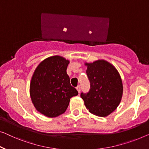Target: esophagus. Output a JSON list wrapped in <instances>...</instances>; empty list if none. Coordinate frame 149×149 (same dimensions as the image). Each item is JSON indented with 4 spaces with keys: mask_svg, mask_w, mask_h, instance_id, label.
Masks as SVG:
<instances>
[{
    "mask_svg": "<svg viewBox=\"0 0 149 149\" xmlns=\"http://www.w3.org/2000/svg\"><path fill=\"white\" fill-rule=\"evenodd\" d=\"M76 89H77V92H78V93L79 94V93H80V91H81V88H80V86H77V87L76 88Z\"/></svg>",
    "mask_w": 149,
    "mask_h": 149,
    "instance_id": "obj_1",
    "label": "esophagus"
}]
</instances>
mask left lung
<instances>
[{
    "mask_svg": "<svg viewBox=\"0 0 149 149\" xmlns=\"http://www.w3.org/2000/svg\"><path fill=\"white\" fill-rule=\"evenodd\" d=\"M90 81L88 94H81L89 112L97 116L106 117L116 109L123 94L120 75L110 62L98 59L92 63L85 62Z\"/></svg>",
    "mask_w": 149,
    "mask_h": 149,
    "instance_id": "8db88e82",
    "label": "left lung"
}]
</instances>
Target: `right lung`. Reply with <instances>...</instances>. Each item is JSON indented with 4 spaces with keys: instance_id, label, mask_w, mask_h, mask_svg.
Masks as SVG:
<instances>
[{
    "instance_id": "add662e5",
    "label": "right lung",
    "mask_w": 149,
    "mask_h": 149,
    "mask_svg": "<svg viewBox=\"0 0 149 149\" xmlns=\"http://www.w3.org/2000/svg\"><path fill=\"white\" fill-rule=\"evenodd\" d=\"M70 61L60 55L49 57L34 71L30 82V96L36 110L44 116L55 118L63 114L71 97L78 92L70 84L67 74Z\"/></svg>"
}]
</instances>
